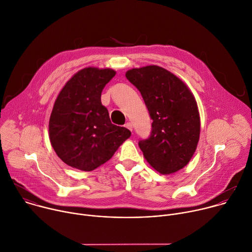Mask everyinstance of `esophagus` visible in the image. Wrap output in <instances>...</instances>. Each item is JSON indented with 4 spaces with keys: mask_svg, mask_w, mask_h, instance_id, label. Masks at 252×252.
Listing matches in <instances>:
<instances>
[{
    "mask_svg": "<svg viewBox=\"0 0 252 252\" xmlns=\"http://www.w3.org/2000/svg\"><path fill=\"white\" fill-rule=\"evenodd\" d=\"M125 126H126V128H128L130 131H132V125H131V123H126Z\"/></svg>",
    "mask_w": 252,
    "mask_h": 252,
    "instance_id": "obj_1",
    "label": "esophagus"
}]
</instances>
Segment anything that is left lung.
Wrapping results in <instances>:
<instances>
[{
    "mask_svg": "<svg viewBox=\"0 0 252 252\" xmlns=\"http://www.w3.org/2000/svg\"><path fill=\"white\" fill-rule=\"evenodd\" d=\"M126 77L140 92L153 121L150 136L138 143L144 158L163 175L184 168L201 131L193 93L179 77L157 65L129 69Z\"/></svg>",
    "mask_w": 252,
    "mask_h": 252,
    "instance_id": "left-lung-1",
    "label": "left lung"
}]
</instances>
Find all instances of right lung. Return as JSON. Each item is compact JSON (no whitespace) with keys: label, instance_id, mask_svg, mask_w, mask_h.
<instances>
[{"label":"right lung","instance_id":"obj_1","mask_svg":"<svg viewBox=\"0 0 252 252\" xmlns=\"http://www.w3.org/2000/svg\"><path fill=\"white\" fill-rule=\"evenodd\" d=\"M116 75L111 68L86 67L75 73L59 92L49 118L50 143L67 165L93 171L110 160L131 132L113 125L101 94Z\"/></svg>","mask_w":252,"mask_h":252}]
</instances>
